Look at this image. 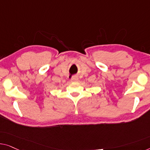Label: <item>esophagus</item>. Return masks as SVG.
Masks as SVG:
<instances>
[{
	"label": "esophagus",
	"instance_id": "obj_1",
	"mask_svg": "<svg viewBox=\"0 0 150 150\" xmlns=\"http://www.w3.org/2000/svg\"><path fill=\"white\" fill-rule=\"evenodd\" d=\"M78 81V78L77 77H75V76L73 77L72 79H71V81Z\"/></svg>",
	"mask_w": 150,
	"mask_h": 150
}]
</instances>
